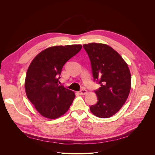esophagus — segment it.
Segmentation results:
<instances>
[{"label":"esophagus","mask_w":155,"mask_h":155,"mask_svg":"<svg viewBox=\"0 0 155 155\" xmlns=\"http://www.w3.org/2000/svg\"><path fill=\"white\" fill-rule=\"evenodd\" d=\"M87 93V91L86 90H85V89H82V90L79 91V94H80L81 95H85Z\"/></svg>","instance_id":"obj_1"}]
</instances>
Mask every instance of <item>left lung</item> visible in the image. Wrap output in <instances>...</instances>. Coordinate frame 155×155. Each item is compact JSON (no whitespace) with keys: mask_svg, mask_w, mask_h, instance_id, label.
I'll return each instance as SVG.
<instances>
[{"mask_svg":"<svg viewBox=\"0 0 155 155\" xmlns=\"http://www.w3.org/2000/svg\"><path fill=\"white\" fill-rule=\"evenodd\" d=\"M91 63L94 80L100 84L95 91L97 102L90 107L93 114L107 118L118 112L127 99L131 87L128 65L110 46L96 43L83 45Z\"/></svg>","mask_w":155,"mask_h":155,"instance_id":"obj_1","label":"left lung"}]
</instances>
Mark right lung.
I'll use <instances>...</instances> for the list:
<instances>
[{"mask_svg":"<svg viewBox=\"0 0 155 155\" xmlns=\"http://www.w3.org/2000/svg\"><path fill=\"white\" fill-rule=\"evenodd\" d=\"M81 48V45L51 46L42 51L30 63L25 79L26 94L45 118H58L72 105L74 92L58 82L64 64Z\"/></svg>","mask_w":155,"mask_h":155,"instance_id":"add662e5","label":"right lung"}]
</instances>
